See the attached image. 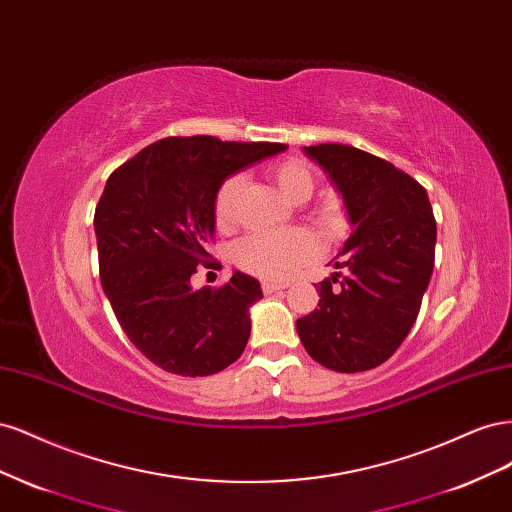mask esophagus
<instances>
[{
	"label": "esophagus",
	"instance_id": "34e87169",
	"mask_svg": "<svg viewBox=\"0 0 512 512\" xmlns=\"http://www.w3.org/2000/svg\"><path fill=\"white\" fill-rule=\"evenodd\" d=\"M286 284H280V282H262V292L265 294H273L277 290H284Z\"/></svg>",
	"mask_w": 512,
	"mask_h": 512
}]
</instances>
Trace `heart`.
I'll return each mask as SVG.
<instances>
[{
    "instance_id": "1",
    "label": "heart",
    "mask_w": 512,
    "mask_h": 512,
    "mask_svg": "<svg viewBox=\"0 0 512 512\" xmlns=\"http://www.w3.org/2000/svg\"><path fill=\"white\" fill-rule=\"evenodd\" d=\"M271 179L290 203H305L314 194V173L301 160H282L269 168ZM241 177H226L213 196V220L220 228L235 222V198ZM318 252L312 235L303 230L288 232H254L232 245V262L262 280H284Z\"/></svg>"
}]
</instances>
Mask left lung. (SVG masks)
I'll list each match as a JSON object with an SVG mask.
<instances>
[{"mask_svg":"<svg viewBox=\"0 0 512 512\" xmlns=\"http://www.w3.org/2000/svg\"><path fill=\"white\" fill-rule=\"evenodd\" d=\"M342 192L352 235L318 284V309L297 320L314 361L367 371L391 359L421 309L436 258V218L421 183L350 145L305 147ZM338 286L335 287L334 284Z\"/></svg>","mask_w":512,"mask_h":512,"instance_id":"1","label":"left lung"}]
</instances>
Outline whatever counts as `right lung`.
Returning <instances> with one entry per match:
<instances>
[{
  "label": "right lung",
  "instance_id": "1",
  "mask_svg": "<svg viewBox=\"0 0 512 512\" xmlns=\"http://www.w3.org/2000/svg\"><path fill=\"white\" fill-rule=\"evenodd\" d=\"M284 149L168 136L108 177L94 215L100 282L130 342L164 371L211 376L243 354L260 284L237 271L224 286L194 290L190 277L198 265L220 267L207 252L220 183Z\"/></svg>",
  "mask_w": 512,
  "mask_h": 512
}]
</instances>
